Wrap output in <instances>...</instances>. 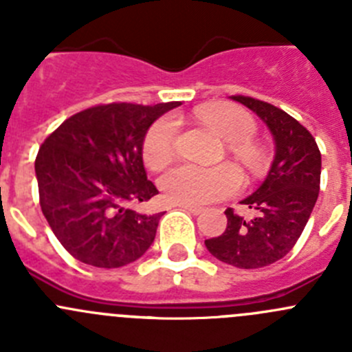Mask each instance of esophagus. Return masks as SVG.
<instances>
[{
  "label": "esophagus",
  "instance_id": "esophagus-1",
  "mask_svg": "<svg viewBox=\"0 0 352 352\" xmlns=\"http://www.w3.org/2000/svg\"><path fill=\"white\" fill-rule=\"evenodd\" d=\"M178 207H179V209H183V210H188V212H192V214L204 212V207L193 206V204H178Z\"/></svg>",
  "mask_w": 352,
  "mask_h": 352
}]
</instances>
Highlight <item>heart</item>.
<instances>
[{
	"instance_id": "1",
	"label": "heart",
	"mask_w": 352,
	"mask_h": 352,
	"mask_svg": "<svg viewBox=\"0 0 352 352\" xmlns=\"http://www.w3.org/2000/svg\"><path fill=\"white\" fill-rule=\"evenodd\" d=\"M197 117L216 135L232 142V148L247 166L257 167L263 160L261 150L249 142L256 131V122L247 110L235 105L204 107ZM176 124L170 117H162L148 129L143 142V159L152 169H162L174 153ZM242 174L235 166L199 167L179 164L170 167L160 178V190L173 202L209 204L226 199L242 188Z\"/></svg>"
}]
</instances>
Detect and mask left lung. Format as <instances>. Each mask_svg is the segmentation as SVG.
<instances>
[{"label":"left lung","instance_id":"8db88e82","mask_svg":"<svg viewBox=\"0 0 352 352\" xmlns=\"http://www.w3.org/2000/svg\"><path fill=\"white\" fill-rule=\"evenodd\" d=\"M230 98L266 124L274 157L259 188L240 202L254 210V217L226 209V230L206 240V247L223 263L256 270L282 259L299 240L320 192L321 153L311 133L282 109L250 96Z\"/></svg>","mask_w":352,"mask_h":352}]
</instances>
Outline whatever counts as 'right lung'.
<instances>
[{
  "instance_id": "add662e5",
  "label": "right lung",
  "mask_w": 352,
  "mask_h": 352,
  "mask_svg": "<svg viewBox=\"0 0 352 352\" xmlns=\"http://www.w3.org/2000/svg\"><path fill=\"white\" fill-rule=\"evenodd\" d=\"M182 102L109 103L63 120L36 157L39 204L58 242L81 263L120 267L155 239L162 212L133 209L159 193L143 166L146 131Z\"/></svg>"
}]
</instances>
